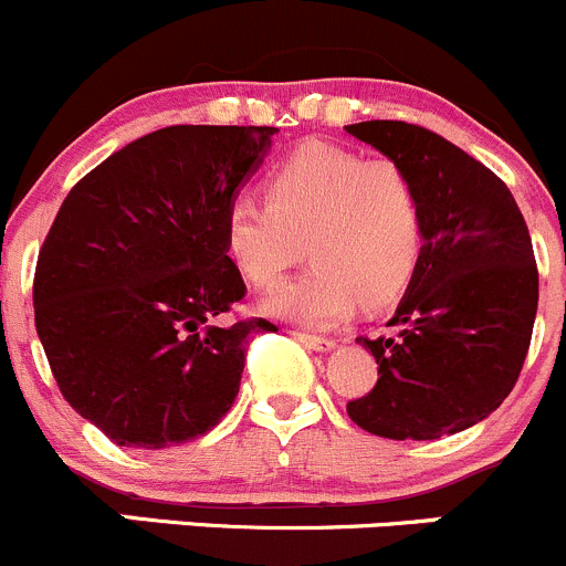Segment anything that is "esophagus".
Instances as JSON below:
<instances>
[{
  "label": "esophagus",
  "instance_id": "esophagus-1",
  "mask_svg": "<svg viewBox=\"0 0 566 566\" xmlns=\"http://www.w3.org/2000/svg\"><path fill=\"white\" fill-rule=\"evenodd\" d=\"M294 338L300 340V344H305L307 349H316V352H329L335 346V340L329 338H322V335H307V333H294Z\"/></svg>",
  "mask_w": 566,
  "mask_h": 566
}]
</instances>
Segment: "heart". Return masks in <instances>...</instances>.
I'll list each match as a JSON object with an SVG mask.
<instances>
[{
	"label": "heart",
	"mask_w": 566,
	"mask_h": 566,
	"mask_svg": "<svg viewBox=\"0 0 566 566\" xmlns=\"http://www.w3.org/2000/svg\"><path fill=\"white\" fill-rule=\"evenodd\" d=\"M427 220L416 181L390 159L333 145H302L266 178V200L239 198L226 214L228 255L259 289H272L307 255L313 266L266 300L291 322L327 327L357 302L382 307L421 264Z\"/></svg>",
	"instance_id": "b5f03b06"
}]
</instances>
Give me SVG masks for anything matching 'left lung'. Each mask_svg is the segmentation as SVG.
Here are the masks:
<instances>
[{
    "mask_svg": "<svg viewBox=\"0 0 566 566\" xmlns=\"http://www.w3.org/2000/svg\"><path fill=\"white\" fill-rule=\"evenodd\" d=\"M416 181L427 220L421 264L390 335L357 338L379 379L346 412L390 440H438L484 421L512 394L528 355L539 272L506 184L429 128L405 120L346 126Z\"/></svg>",
    "mask_w": 566,
    "mask_h": 566,
    "instance_id": "obj_1",
    "label": "left lung"
}]
</instances>
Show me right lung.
Instances as JSON below:
<instances>
[{
    "mask_svg": "<svg viewBox=\"0 0 566 566\" xmlns=\"http://www.w3.org/2000/svg\"><path fill=\"white\" fill-rule=\"evenodd\" d=\"M272 126H167L101 161L69 192L38 253L35 327L60 394L112 443L200 438L239 394L266 318L248 294L226 214Z\"/></svg>",
    "mask_w": 566,
    "mask_h": 566,
    "instance_id": "1",
    "label": "right lung"
}]
</instances>
